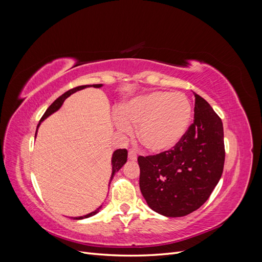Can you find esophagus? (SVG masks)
<instances>
[{"label": "esophagus", "instance_id": "1", "mask_svg": "<svg viewBox=\"0 0 262 262\" xmlns=\"http://www.w3.org/2000/svg\"><path fill=\"white\" fill-rule=\"evenodd\" d=\"M128 157H129L130 161H137V153L134 152V150L130 149L129 153H128Z\"/></svg>", "mask_w": 262, "mask_h": 262}]
</instances>
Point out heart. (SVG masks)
<instances>
[{"mask_svg": "<svg viewBox=\"0 0 262 262\" xmlns=\"http://www.w3.org/2000/svg\"><path fill=\"white\" fill-rule=\"evenodd\" d=\"M117 128L130 132L139 125L138 139L149 152L163 153L177 146L191 124L193 109L181 93L153 91L133 97L119 107Z\"/></svg>", "mask_w": 262, "mask_h": 262, "instance_id": "heart-1", "label": "heart"}]
</instances>
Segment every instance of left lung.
Listing matches in <instances>:
<instances>
[{
  "label": "left lung",
  "mask_w": 262,
  "mask_h": 262,
  "mask_svg": "<svg viewBox=\"0 0 262 262\" xmlns=\"http://www.w3.org/2000/svg\"><path fill=\"white\" fill-rule=\"evenodd\" d=\"M194 119L172 149L139 156L140 189L148 207L167 217L188 215L209 199L223 172L224 131L209 102L194 93Z\"/></svg>",
  "instance_id": "1"
}]
</instances>
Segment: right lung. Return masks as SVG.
I'll return each mask as SVG.
<instances>
[{"instance_id":"right-lung-1","label":"right lung","mask_w":262,"mask_h":262,"mask_svg":"<svg viewBox=\"0 0 262 262\" xmlns=\"http://www.w3.org/2000/svg\"><path fill=\"white\" fill-rule=\"evenodd\" d=\"M86 87H95V89H99V87H102V84H94V85H83V86H78V87H75V89H72V90H70V91L66 92L64 94H62L60 97H58L57 99H55V100L52 102V104L49 106V108L46 110V113L43 114V116L41 117L40 121H39V123H38V125H37L35 139H36V137H37V131H38L39 125L41 124V122H42L43 120H46V119L48 118L49 116H51L52 114H54L55 112H58V110L62 107V105H63V102H64V100H66L68 97H70L71 95L76 93L77 91L84 90V89H86ZM126 158H128V150H126L125 148L116 149L115 152L113 153V157H112V166H113V168H112V176H110V179H109V185H110V182H112V180H113V178H114V176H115V173H116L117 171H119V169H120V168L122 167V166L126 163ZM101 208H102V205H100V207H99L98 209L95 210V211H93V212H91V213H89V214H86V215L74 217V220H83V219L91 217V216L95 215V214H97V213L101 210Z\"/></svg>"}]
</instances>
